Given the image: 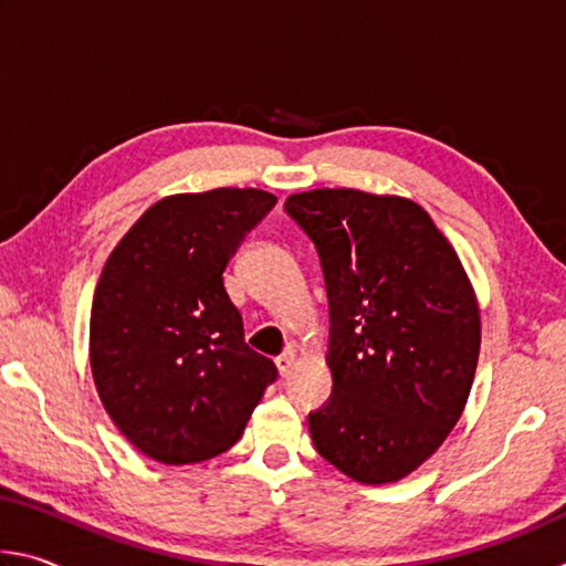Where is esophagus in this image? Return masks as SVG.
Returning <instances> with one entry per match:
<instances>
[{"mask_svg":"<svg viewBox=\"0 0 566 566\" xmlns=\"http://www.w3.org/2000/svg\"><path fill=\"white\" fill-rule=\"evenodd\" d=\"M294 364H296V354H294V349H286L284 354H280V357H276V369H280V375H282V377L290 375V371L294 369Z\"/></svg>","mask_w":566,"mask_h":566,"instance_id":"1","label":"esophagus"}]
</instances>
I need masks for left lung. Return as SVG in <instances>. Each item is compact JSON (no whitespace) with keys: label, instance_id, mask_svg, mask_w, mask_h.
I'll list each match as a JSON object with an SVG mask.
<instances>
[{"label":"left lung","instance_id":"obj_1","mask_svg":"<svg viewBox=\"0 0 566 566\" xmlns=\"http://www.w3.org/2000/svg\"><path fill=\"white\" fill-rule=\"evenodd\" d=\"M284 209L317 244L329 296L332 397L310 415L314 449L359 484L399 482L464 411L482 344L474 286L407 197L324 187Z\"/></svg>","mask_w":566,"mask_h":566}]
</instances>
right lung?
Here are the masks:
<instances>
[{
	"label": "right lung",
	"mask_w": 566,
	"mask_h": 566,
	"mask_svg": "<svg viewBox=\"0 0 566 566\" xmlns=\"http://www.w3.org/2000/svg\"><path fill=\"white\" fill-rule=\"evenodd\" d=\"M274 205L252 187L165 197L104 264L90 319L94 387L119 432L155 462L227 452L276 377L274 361L244 344L222 280Z\"/></svg>",
	"instance_id": "add662e5"
}]
</instances>
